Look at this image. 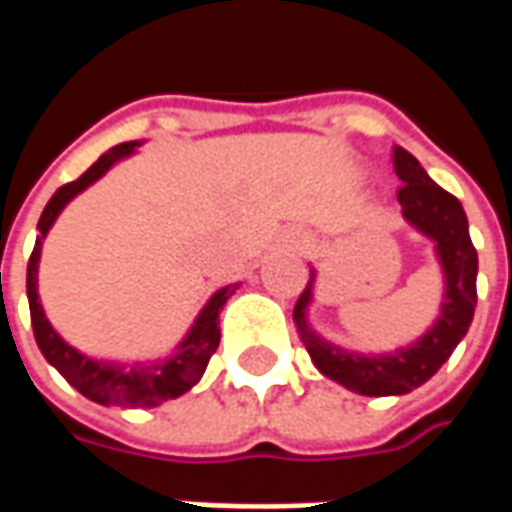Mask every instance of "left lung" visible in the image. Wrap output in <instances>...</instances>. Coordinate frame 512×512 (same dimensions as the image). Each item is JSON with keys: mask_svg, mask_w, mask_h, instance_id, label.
Instances as JSON below:
<instances>
[{"mask_svg": "<svg viewBox=\"0 0 512 512\" xmlns=\"http://www.w3.org/2000/svg\"><path fill=\"white\" fill-rule=\"evenodd\" d=\"M392 164H395V175L403 183L397 189V202L403 208V216L436 241V255L447 279L439 321L411 348L384 356H362L323 343L307 326L312 277L307 288L301 290L296 310H293L296 329L315 367L326 378L367 397L406 395L425 384L430 376H436L439 367L455 351V345L461 343L463 334L469 332L474 307H477V249L469 238V222H466L461 202L458 197H452L450 191L441 189L439 183H433L428 172L419 167L417 158L403 147H395Z\"/></svg>", "mask_w": 512, "mask_h": 512, "instance_id": "left-lung-1", "label": "left lung"}]
</instances>
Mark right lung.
<instances>
[{
  "label": "right lung",
  "mask_w": 512,
  "mask_h": 512,
  "mask_svg": "<svg viewBox=\"0 0 512 512\" xmlns=\"http://www.w3.org/2000/svg\"><path fill=\"white\" fill-rule=\"evenodd\" d=\"M136 142H123V145L106 150L104 156L95 161L93 167L84 172L82 178L65 183L54 191L49 205L40 213V238H46L49 227L68 202L84 191L90 183L104 175L106 169L115 161L126 158L134 153ZM40 238L35 241V249L29 255L27 266V296H29V315H32V332H35V343H38L40 354L46 356V362L60 370V376L71 386H76L84 397H90L101 406H126V408H142V406H158L164 400L189 392L191 386L200 381V376L208 367V359L213 351L219 348V312L233 296L238 285H227L219 293H213V299L205 304L200 312L197 323L191 326L189 337L178 345V354L169 356L164 362L156 365H106V362H95L90 356L79 354L76 348L62 340L60 334L51 329V323L43 315V307L38 301V260H40Z\"/></svg>",
  "instance_id": "add662e5"
}]
</instances>
